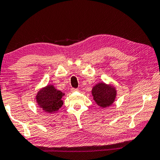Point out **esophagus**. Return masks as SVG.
Wrapping results in <instances>:
<instances>
[{"mask_svg":"<svg viewBox=\"0 0 160 160\" xmlns=\"http://www.w3.org/2000/svg\"><path fill=\"white\" fill-rule=\"evenodd\" d=\"M78 90L76 89V88H72L71 89V92H76V91H78Z\"/></svg>","mask_w":160,"mask_h":160,"instance_id":"obj_1","label":"esophagus"}]
</instances>
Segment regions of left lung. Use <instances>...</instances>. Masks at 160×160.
<instances>
[{
	"label": "left lung",
	"mask_w": 160,
	"mask_h": 160,
	"mask_svg": "<svg viewBox=\"0 0 160 160\" xmlns=\"http://www.w3.org/2000/svg\"><path fill=\"white\" fill-rule=\"evenodd\" d=\"M91 92L94 101L102 108H107L113 105L117 97V89L112 83L98 82L93 86Z\"/></svg>",
	"instance_id": "8db88e82"
}]
</instances>
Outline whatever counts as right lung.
I'll return each instance as SVG.
<instances>
[{
    "mask_svg": "<svg viewBox=\"0 0 160 160\" xmlns=\"http://www.w3.org/2000/svg\"><path fill=\"white\" fill-rule=\"evenodd\" d=\"M65 94L58 90L55 86L50 84L40 88L35 96L38 105L44 112L54 113L59 110L63 105L62 98Z\"/></svg>",
    "mask_w": 160,
    "mask_h": 160,
    "instance_id": "right-lung-1",
    "label": "right lung"
}]
</instances>
